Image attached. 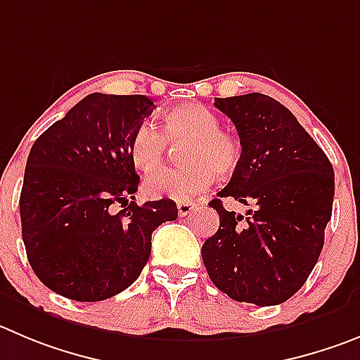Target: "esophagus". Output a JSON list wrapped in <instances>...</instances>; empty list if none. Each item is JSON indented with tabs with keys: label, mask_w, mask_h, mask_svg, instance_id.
Instances as JSON below:
<instances>
[{
	"label": "esophagus",
	"mask_w": 360,
	"mask_h": 360,
	"mask_svg": "<svg viewBox=\"0 0 360 360\" xmlns=\"http://www.w3.org/2000/svg\"><path fill=\"white\" fill-rule=\"evenodd\" d=\"M195 210V204L191 202H177V213H179V217H186L188 213H191V211Z\"/></svg>",
	"instance_id": "34e87169"
}]
</instances>
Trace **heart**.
Segmentation results:
<instances>
[{
    "label": "heart",
    "mask_w": 360,
    "mask_h": 360,
    "mask_svg": "<svg viewBox=\"0 0 360 360\" xmlns=\"http://www.w3.org/2000/svg\"><path fill=\"white\" fill-rule=\"evenodd\" d=\"M220 119L200 103H181L163 113V133L142 122L131 136L129 150L134 167L149 174L163 161L170 142H190L181 169H165L146 181L149 197H170L191 202L213 186L217 174L231 176L241 160V143L234 134L220 129Z\"/></svg>",
    "instance_id": "1"
}]
</instances>
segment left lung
Returning a JSON list of instances; mask_svg holds the SVG:
<instances>
[{"label":"left lung","instance_id":"obj_1","mask_svg":"<svg viewBox=\"0 0 360 360\" xmlns=\"http://www.w3.org/2000/svg\"><path fill=\"white\" fill-rule=\"evenodd\" d=\"M234 122L241 160L218 197H233L247 214L211 200L220 227L202 245L211 282L236 302L259 307L293 297L307 281L332 217L334 169L327 154L274 97H214Z\"/></svg>","mask_w":360,"mask_h":360}]
</instances>
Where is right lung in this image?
<instances>
[{
  "mask_svg": "<svg viewBox=\"0 0 360 360\" xmlns=\"http://www.w3.org/2000/svg\"><path fill=\"white\" fill-rule=\"evenodd\" d=\"M153 108L146 96L90 94L33 143L19 199L22 241L55 293L99 302L124 291L149 261L153 231L177 218L170 199L134 202L129 143Z\"/></svg>",
  "mask_w": 360,
  "mask_h": 360,
  "instance_id": "add662e5",
  "label": "right lung"
}]
</instances>
